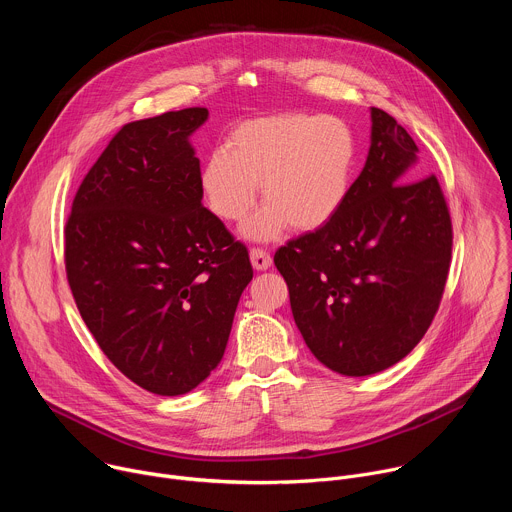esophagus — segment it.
<instances>
[{"mask_svg": "<svg viewBox=\"0 0 512 512\" xmlns=\"http://www.w3.org/2000/svg\"><path fill=\"white\" fill-rule=\"evenodd\" d=\"M249 257H251V265H253L255 271H265V269H269L271 263H273V261H271V255H269L267 251H263V249H251Z\"/></svg>", "mask_w": 512, "mask_h": 512, "instance_id": "1", "label": "esophagus"}]
</instances>
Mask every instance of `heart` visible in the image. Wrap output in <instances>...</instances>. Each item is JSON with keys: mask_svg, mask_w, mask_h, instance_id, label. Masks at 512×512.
Listing matches in <instances>:
<instances>
[{"mask_svg": "<svg viewBox=\"0 0 512 512\" xmlns=\"http://www.w3.org/2000/svg\"><path fill=\"white\" fill-rule=\"evenodd\" d=\"M356 166V139L346 121L277 113L239 123L229 150L216 148L200 170L206 206L223 221H241L263 182L267 200L241 227L245 239L273 241L289 227L316 231L344 206Z\"/></svg>", "mask_w": 512, "mask_h": 512, "instance_id": "b5f03b06", "label": "heart"}]
</instances>
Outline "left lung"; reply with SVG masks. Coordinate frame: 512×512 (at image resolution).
<instances>
[{
  "label": "left lung",
  "instance_id": "obj_1",
  "mask_svg": "<svg viewBox=\"0 0 512 512\" xmlns=\"http://www.w3.org/2000/svg\"><path fill=\"white\" fill-rule=\"evenodd\" d=\"M417 154L413 137L371 107L367 164L344 206L273 257L298 330L338 375L369 377L393 367L440 306L452 223L437 178H419Z\"/></svg>",
  "mask_w": 512,
  "mask_h": 512
}]
</instances>
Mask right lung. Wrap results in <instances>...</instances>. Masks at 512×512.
<instances>
[{
	"instance_id": "right-lung-1",
	"label": "right lung",
	"mask_w": 512,
	"mask_h": 512,
	"mask_svg": "<svg viewBox=\"0 0 512 512\" xmlns=\"http://www.w3.org/2000/svg\"><path fill=\"white\" fill-rule=\"evenodd\" d=\"M200 107L127 123L85 176L64 231L66 275L101 350L141 389L176 397L221 364L247 249L202 206L190 137Z\"/></svg>"
}]
</instances>
